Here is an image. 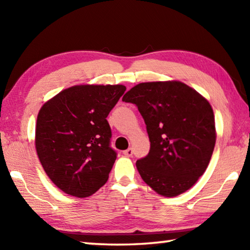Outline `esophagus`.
<instances>
[{
	"label": "esophagus",
	"mask_w": 250,
	"mask_h": 250,
	"mask_svg": "<svg viewBox=\"0 0 250 250\" xmlns=\"http://www.w3.org/2000/svg\"><path fill=\"white\" fill-rule=\"evenodd\" d=\"M124 154H125V156H132V154H133L132 147H129V149H126L125 151H124Z\"/></svg>",
	"instance_id": "esophagus-1"
}]
</instances>
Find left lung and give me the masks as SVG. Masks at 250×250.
Instances as JSON below:
<instances>
[{
    "label": "left lung",
    "mask_w": 250,
    "mask_h": 250,
    "mask_svg": "<svg viewBox=\"0 0 250 250\" xmlns=\"http://www.w3.org/2000/svg\"><path fill=\"white\" fill-rule=\"evenodd\" d=\"M122 100L137 104L151 142L137 161L142 180L160 195L184 193L204 174L216 142L213 108L201 94L177 80L141 83Z\"/></svg>",
    "instance_id": "8db88e82"
}]
</instances>
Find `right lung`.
<instances>
[{"label":"right lung","mask_w":250,"mask_h":250,"mask_svg":"<svg viewBox=\"0 0 250 250\" xmlns=\"http://www.w3.org/2000/svg\"><path fill=\"white\" fill-rule=\"evenodd\" d=\"M124 84H76L42 105L35 147L53 183L68 195H92L108 181L117 153L105 118L125 91Z\"/></svg>","instance_id":"1"}]
</instances>
